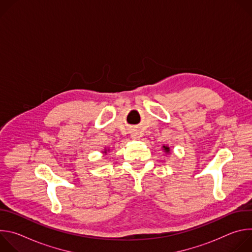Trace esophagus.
Masks as SVG:
<instances>
[{
	"label": "esophagus",
	"instance_id": "esophagus-1",
	"mask_svg": "<svg viewBox=\"0 0 252 252\" xmlns=\"http://www.w3.org/2000/svg\"><path fill=\"white\" fill-rule=\"evenodd\" d=\"M131 137H132V139H135V140H137V139L139 138V134H138V132H137L136 130H133V131H131Z\"/></svg>",
	"mask_w": 252,
	"mask_h": 252
}]
</instances>
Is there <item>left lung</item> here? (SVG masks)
Instances as JSON below:
<instances>
[{"label": "left lung", "mask_w": 252, "mask_h": 252, "mask_svg": "<svg viewBox=\"0 0 252 252\" xmlns=\"http://www.w3.org/2000/svg\"><path fill=\"white\" fill-rule=\"evenodd\" d=\"M162 151H163V153H165L166 155H168V154H170V148L168 147V146H162Z\"/></svg>", "instance_id": "left-lung-1"}]
</instances>
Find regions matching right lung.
<instances>
[{"instance_id":"right-lung-1","label":"right lung","mask_w":252,"mask_h":252,"mask_svg":"<svg viewBox=\"0 0 252 252\" xmlns=\"http://www.w3.org/2000/svg\"><path fill=\"white\" fill-rule=\"evenodd\" d=\"M109 152H110V149H107V150L104 149V151H102V154H103V155H106Z\"/></svg>"}]
</instances>
